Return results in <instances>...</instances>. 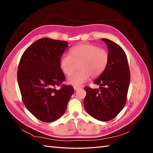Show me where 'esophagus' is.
I'll return each instance as SVG.
<instances>
[{
  "label": "esophagus",
  "mask_w": 153,
  "mask_h": 153,
  "mask_svg": "<svg viewBox=\"0 0 153 153\" xmlns=\"http://www.w3.org/2000/svg\"><path fill=\"white\" fill-rule=\"evenodd\" d=\"M73 88L74 89H75V91H79L82 89V87L80 86H74Z\"/></svg>",
  "instance_id": "1"
}]
</instances>
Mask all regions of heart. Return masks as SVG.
<instances>
[{"instance_id": "1", "label": "heart", "mask_w": 153, "mask_h": 153, "mask_svg": "<svg viewBox=\"0 0 153 153\" xmlns=\"http://www.w3.org/2000/svg\"><path fill=\"white\" fill-rule=\"evenodd\" d=\"M109 52L92 44H80L73 47L69 55H64L60 66L63 73L69 76L79 66L80 70L68 78L69 84L79 86L89 79L100 76L108 66Z\"/></svg>"}]
</instances>
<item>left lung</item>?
<instances>
[{
	"instance_id": "left-lung-1",
	"label": "left lung",
	"mask_w": 153,
	"mask_h": 153,
	"mask_svg": "<svg viewBox=\"0 0 153 153\" xmlns=\"http://www.w3.org/2000/svg\"><path fill=\"white\" fill-rule=\"evenodd\" d=\"M102 41L108 47L109 62L103 73L94 82L100 85L99 89L84 87L87 94L84 105L92 117L108 121L117 116L126 103L130 73L123 49L108 39L103 38Z\"/></svg>"
}]
</instances>
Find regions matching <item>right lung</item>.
Returning <instances> with one entry per match:
<instances>
[{
  "label": "right lung",
  "instance_id": "1",
  "mask_svg": "<svg viewBox=\"0 0 153 153\" xmlns=\"http://www.w3.org/2000/svg\"><path fill=\"white\" fill-rule=\"evenodd\" d=\"M68 42L41 38L30 45L18 64L17 79L25 107L45 123L56 121L66 112L73 94L71 85H64L66 77L60 66ZM61 86L59 90L56 87Z\"/></svg>",
  "mask_w": 153,
  "mask_h": 153
}]
</instances>
